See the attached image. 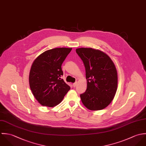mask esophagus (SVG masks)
<instances>
[{"label":"esophagus","mask_w":146,"mask_h":146,"mask_svg":"<svg viewBox=\"0 0 146 146\" xmlns=\"http://www.w3.org/2000/svg\"><path fill=\"white\" fill-rule=\"evenodd\" d=\"M77 82H75V83H74V84H73V87H76V86H77Z\"/></svg>","instance_id":"1"}]
</instances>
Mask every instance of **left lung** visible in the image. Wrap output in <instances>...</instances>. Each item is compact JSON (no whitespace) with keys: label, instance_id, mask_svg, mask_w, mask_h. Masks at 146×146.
<instances>
[{"label":"left lung","instance_id":"left-lung-1","mask_svg":"<svg viewBox=\"0 0 146 146\" xmlns=\"http://www.w3.org/2000/svg\"><path fill=\"white\" fill-rule=\"evenodd\" d=\"M77 54L84 62L87 89L80 95L84 105L90 110L107 107L113 99L117 88L116 66L106 54L92 48H79Z\"/></svg>","mask_w":146,"mask_h":146}]
</instances>
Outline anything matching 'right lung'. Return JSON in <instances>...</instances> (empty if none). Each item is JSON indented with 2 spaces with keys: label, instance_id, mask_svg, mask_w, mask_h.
<instances>
[{
  "label": "right lung",
  "instance_id": "right-lung-1",
  "mask_svg": "<svg viewBox=\"0 0 146 146\" xmlns=\"http://www.w3.org/2000/svg\"><path fill=\"white\" fill-rule=\"evenodd\" d=\"M72 48H56L47 50L33 61L29 81L31 92L42 106L53 107L61 102L70 89L61 76V65Z\"/></svg>",
  "mask_w": 146,
  "mask_h": 146
}]
</instances>
